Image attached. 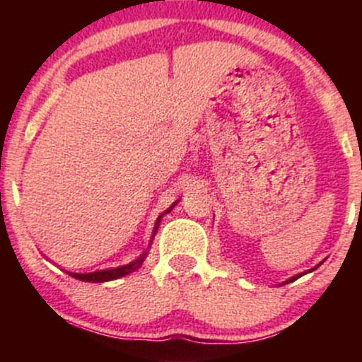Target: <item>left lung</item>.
<instances>
[{
  "label": "left lung",
  "mask_w": 362,
  "mask_h": 362,
  "mask_svg": "<svg viewBox=\"0 0 362 362\" xmlns=\"http://www.w3.org/2000/svg\"><path fill=\"white\" fill-rule=\"evenodd\" d=\"M301 276H303V274H300V276H294V277H291V279H289V281H286V282H293V281H296L298 277H301Z\"/></svg>",
  "instance_id": "obj_1"
}]
</instances>
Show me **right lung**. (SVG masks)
I'll use <instances>...</instances> for the list:
<instances>
[{
    "label": "right lung",
    "mask_w": 362,
    "mask_h": 362,
    "mask_svg": "<svg viewBox=\"0 0 362 362\" xmlns=\"http://www.w3.org/2000/svg\"><path fill=\"white\" fill-rule=\"evenodd\" d=\"M170 209H172V207H170ZM170 209H168V211H170ZM168 211H167V213H168ZM160 221H161V216H160V218H158V221H156V224H155V231H153V236L156 235V230H158V226H160ZM144 257H146V252H144L143 255H141L138 260L131 262V264H129V265H122V267L109 269V271L88 272V274L69 272V276L76 277V279H80V281H86V282H105V281H112V279H119V277L127 276V274L134 272L136 269H138L139 265L144 262Z\"/></svg>",
    "instance_id": "right-lung-1"
}]
</instances>
